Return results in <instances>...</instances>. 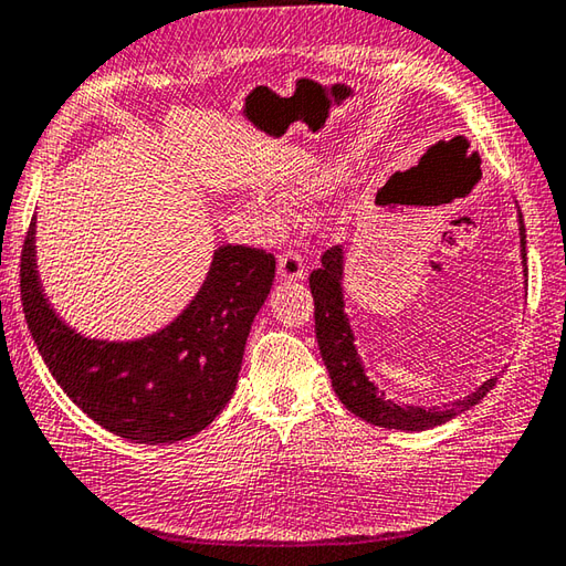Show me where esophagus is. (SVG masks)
Here are the masks:
<instances>
[{"label":"esophagus","mask_w":566,"mask_h":566,"mask_svg":"<svg viewBox=\"0 0 566 566\" xmlns=\"http://www.w3.org/2000/svg\"><path fill=\"white\" fill-rule=\"evenodd\" d=\"M276 274H280V280H284V282L304 280V260H302V254L294 252V250L282 252L280 260H276Z\"/></svg>","instance_id":"1"}]
</instances>
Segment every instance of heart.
I'll return each instance as SVG.
<instances>
[{"label":"heart","instance_id":"b5f03b06","mask_svg":"<svg viewBox=\"0 0 566 566\" xmlns=\"http://www.w3.org/2000/svg\"><path fill=\"white\" fill-rule=\"evenodd\" d=\"M336 174L334 171H308L304 176H298L292 186L284 188V196L292 198V201H304V198H316L324 191H328L334 186ZM258 213L268 220V223H280L284 218V208L274 201H260L258 203Z\"/></svg>","mask_w":566,"mask_h":566}]
</instances>
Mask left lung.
Masks as SVG:
<instances>
[{
  "mask_svg": "<svg viewBox=\"0 0 566 566\" xmlns=\"http://www.w3.org/2000/svg\"><path fill=\"white\" fill-rule=\"evenodd\" d=\"M517 230H520V258L527 272V252H525V223L523 213L517 210ZM343 268H346V252L343 245H336L324 252L321 268L308 276L314 296V318H316V340L321 358L326 363L331 375V385L338 395V400L346 405L353 415L365 419L375 427L402 429V431H424L439 427L449 419L467 412L473 405H479L489 395L497 378L493 375L481 387H475L461 400H453L444 407H419L387 400L380 387L365 375V365L358 356L356 334L346 314V296H343Z\"/></svg>",
  "mask_w": 566,
  "mask_h": 566,
  "instance_id": "left-lung-1",
  "label": "left lung"
}]
</instances>
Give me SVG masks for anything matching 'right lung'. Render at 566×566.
Wrapping results in <instances>:
<instances>
[{
    "instance_id": "obj_1",
    "label": "right lung",
    "mask_w": 566,
    "mask_h": 566,
    "mask_svg": "<svg viewBox=\"0 0 566 566\" xmlns=\"http://www.w3.org/2000/svg\"><path fill=\"white\" fill-rule=\"evenodd\" d=\"M272 280L270 252L220 245L201 290L169 326L135 340H103L77 334L43 294L36 218L21 250V304L43 363L93 422L135 444H174L223 412Z\"/></svg>"
}]
</instances>
